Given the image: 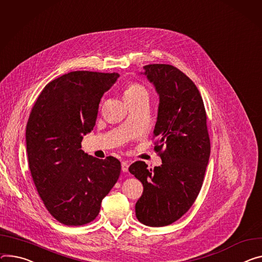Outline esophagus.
<instances>
[{
	"label": "esophagus",
	"instance_id": "34e87169",
	"mask_svg": "<svg viewBox=\"0 0 262 262\" xmlns=\"http://www.w3.org/2000/svg\"><path fill=\"white\" fill-rule=\"evenodd\" d=\"M128 163L126 162V161H123L122 163H121V170L123 171V172H127L128 171Z\"/></svg>",
	"mask_w": 262,
	"mask_h": 262
}]
</instances>
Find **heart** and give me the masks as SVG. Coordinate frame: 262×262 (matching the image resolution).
<instances>
[{
	"label": "heart",
	"mask_w": 262,
	"mask_h": 262,
	"mask_svg": "<svg viewBox=\"0 0 262 262\" xmlns=\"http://www.w3.org/2000/svg\"><path fill=\"white\" fill-rule=\"evenodd\" d=\"M143 96H147V91L143 85L139 83L128 84L123 92V97L126 102L135 101Z\"/></svg>",
	"instance_id": "b5f03b06"
}]
</instances>
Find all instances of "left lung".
<instances>
[{
    "mask_svg": "<svg viewBox=\"0 0 262 262\" xmlns=\"http://www.w3.org/2000/svg\"><path fill=\"white\" fill-rule=\"evenodd\" d=\"M143 69L141 74L159 95L154 135L162 165L147 169L144 162L137 161L128 170L143 184L136 203L138 221L164 227L181 219L196 200L210 158V139L204 102L193 81L170 64Z\"/></svg>",
    "mask_w": 262,
    "mask_h": 262,
    "instance_id": "1",
    "label": "left lung"
}]
</instances>
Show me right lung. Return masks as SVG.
Returning <instances> with one entry per match:
<instances>
[{"instance_id":"add662e5","label":"right lung","mask_w":262,"mask_h":262,"mask_svg":"<svg viewBox=\"0 0 262 262\" xmlns=\"http://www.w3.org/2000/svg\"><path fill=\"white\" fill-rule=\"evenodd\" d=\"M118 73L75 71L47 84L26 126L29 169L47 210L59 223L82 226L96 219L119 179L121 164L81 149L93 130L103 94Z\"/></svg>"}]
</instances>
